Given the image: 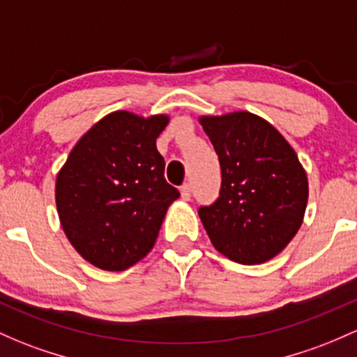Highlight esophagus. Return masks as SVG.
<instances>
[{
  "label": "esophagus",
  "mask_w": 357,
  "mask_h": 357,
  "mask_svg": "<svg viewBox=\"0 0 357 357\" xmlns=\"http://www.w3.org/2000/svg\"><path fill=\"white\" fill-rule=\"evenodd\" d=\"M181 198H183V200H190V198H191L190 185H183L181 186Z\"/></svg>",
  "instance_id": "obj_1"
}]
</instances>
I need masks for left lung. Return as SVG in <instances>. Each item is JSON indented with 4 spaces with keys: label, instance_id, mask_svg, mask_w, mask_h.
Returning a JSON list of instances; mask_svg holds the SVG:
<instances>
[{
    "label": "left lung",
    "instance_id": "left-lung-1",
    "mask_svg": "<svg viewBox=\"0 0 357 357\" xmlns=\"http://www.w3.org/2000/svg\"><path fill=\"white\" fill-rule=\"evenodd\" d=\"M219 155V198L200 207L202 224L217 251L257 265L286 248L299 231L307 178L294 149L268 121L248 111L202 116Z\"/></svg>",
    "mask_w": 357,
    "mask_h": 357
}]
</instances>
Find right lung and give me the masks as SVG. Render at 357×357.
<instances>
[{"mask_svg": "<svg viewBox=\"0 0 357 357\" xmlns=\"http://www.w3.org/2000/svg\"><path fill=\"white\" fill-rule=\"evenodd\" d=\"M169 116L128 111L104 116L71 149L56 178L59 222L96 267L121 272L155 245L179 191L164 178L155 140Z\"/></svg>", "mask_w": 357, "mask_h": 357, "instance_id": "obj_1", "label": "right lung"}]
</instances>
